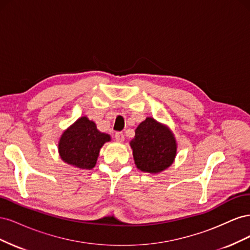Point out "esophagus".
Returning <instances> with one entry per match:
<instances>
[{
	"label": "esophagus",
	"instance_id": "esophagus-1",
	"mask_svg": "<svg viewBox=\"0 0 250 250\" xmlns=\"http://www.w3.org/2000/svg\"><path fill=\"white\" fill-rule=\"evenodd\" d=\"M115 138L118 142H123L124 141V133L121 132V131H118L115 134Z\"/></svg>",
	"mask_w": 250,
	"mask_h": 250
}]
</instances>
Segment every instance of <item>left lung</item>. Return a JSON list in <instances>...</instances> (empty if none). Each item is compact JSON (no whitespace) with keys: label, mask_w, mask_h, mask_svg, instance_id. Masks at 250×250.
Here are the masks:
<instances>
[{"label":"left lung","mask_w":250,"mask_h":250,"mask_svg":"<svg viewBox=\"0 0 250 250\" xmlns=\"http://www.w3.org/2000/svg\"><path fill=\"white\" fill-rule=\"evenodd\" d=\"M137 167L148 173L167 169L176 154V143L167 127L147 118L137 129L130 142Z\"/></svg>","instance_id":"obj_1"}]
</instances>
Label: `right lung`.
<instances>
[{
	"label": "right lung",
	"mask_w": 250,
	"mask_h": 250,
	"mask_svg": "<svg viewBox=\"0 0 250 250\" xmlns=\"http://www.w3.org/2000/svg\"><path fill=\"white\" fill-rule=\"evenodd\" d=\"M108 141V134L100 132L93 121L82 117L62 135L58 145L59 154L65 163L90 170L95 167L103 144Z\"/></svg>",
	"instance_id": "1"
}]
</instances>
